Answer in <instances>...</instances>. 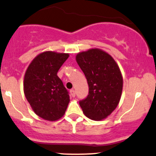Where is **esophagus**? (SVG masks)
<instances>
[{
	"mask_svg": "<svg viewBox=\"0 0 156 156\" xmlns=\"http://www.w3.org/2000/svg\"><path fill=\"white\" fill-rule=\"evenodd\" d=\"M70 92H71V94L73 98H74V97L76 96V92H75L74 89H71V91H70Z\"/></svg>",
	"mask_w": 156,
	"mask_h": 156,
	"instance_id": "1",
	"label": "esophagus"
}]
</instances>
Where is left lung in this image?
Masks as SVG:
<instances>
[{
    "mask_svg": "<svg viewBox=\"0 0 156 156\" xmlns=\"http://www.w3.org/2000/svg\"><path fill=\"white\" fill-rule=\"evenodd\" d=\"M88 85V95L80 101L87 118L101 120L110 115L120 101L123 78L113 58L99 49L82 52L76 57Z\"/></svg>",
    "mask_w": 156,
    "mask_h": 156,
    "instance_id": "1",
    "label": "left lung"
}]
</instances>
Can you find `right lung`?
Wrapping results in <instances>:
<instances>
[{"mask_svg":"<svg viewBox=\"0 0 156 156\" xmlns=\"http://www.w3.org/2000/svg\"><path fill=\"white\" fill-rule=\"evenodd\" d=\"M68 56V53L44 52L33 60L25 73V97L35 113L44 120L61 118L69 103V92L57 76Z\"/></svg>","mask_w":156,"mask_h":156,"instance_id":"1","label":"right lung"}]
</instances>
